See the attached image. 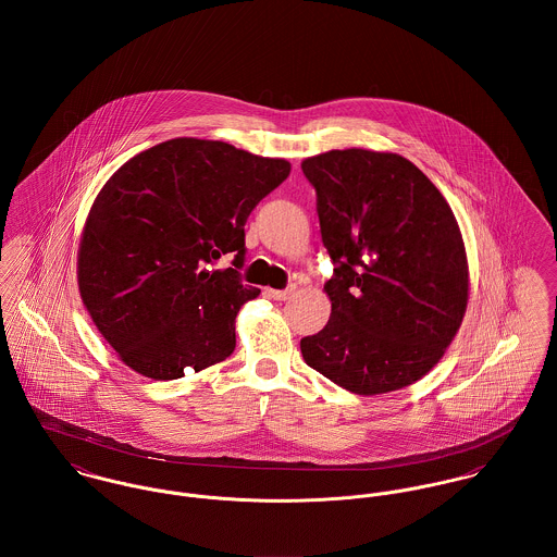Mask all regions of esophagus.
Instances as JSON below:
<instances>
[{
  "label": "esophagus",
  "instance_id": "obj_1",
  "mask_svg": "<svg viewBox=\"0 0 557 557\" xmlns=\"http://www.w3.org/2000/svg\"><path fill=\"white\" fill-rule=\"evenodd\" d=\"M292 294H294V287H289V289H268V296L272 300H287V298H292Z\"/></svg>",
  "mask_w": 557,
  "mask_h": 557
}]
</instances>
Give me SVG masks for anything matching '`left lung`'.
<instances>
[{
    "mask_svg": "<svg viewBox=\"0 0 557 557\" xmlns=\"http://www.w3.org/2000/svg\"><path fill=\"white\" fill-rule=\"evenodd\" d=\"M334 263L332 313L300 341L305 362L354 395L424 377L453 343L470 298L459 223L407 159L362 148L302 160Z\"/></svg>",
    "mask_w": 557,
    "mask_h": 557,
    "instance_id": "8db88e82",
    "label": "left lung"
}]
</instances>
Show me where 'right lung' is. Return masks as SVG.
I'll use <instances>...</instances> for the list:
<instances>
[{
    "mask_svg": "<svg viewBox=\"0 0 557 557\" xmlns=\"http://www.w3.org/2000/svg\"><path fill=\"white\" fill-rule=\"evenodd\" d=\"M292 171L223 141L177 137L124 162L96 195L77 255L87 313L120 360L166 382L230 358L244 225ZM234 251L236 269L212 271Z\"/></svg>",
    "mask_w": 557,
    "mask_h": 557,
    "instance_id": "1",
    "label": "right lung"
}]
</instances>
